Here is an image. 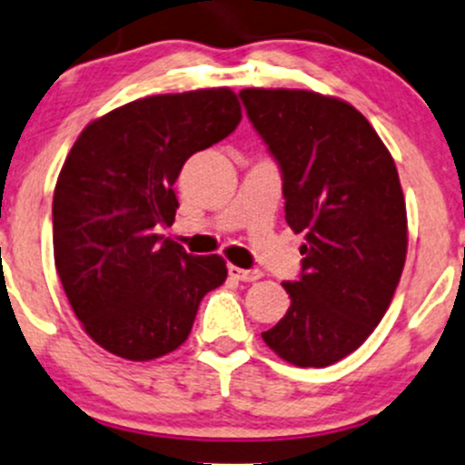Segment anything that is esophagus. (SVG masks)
<instances>
[{"label":"esophagus","mask_w":465,"mask_h":465,"mask_svg":"<svg viewBox=\"0 0 465 465\" xmlns=\"http://www.w3.org/2000/svg\"><path fill=\"white\" fill-rule=\"evenodd\" d=\"M229 275L233 280H241V282H256L258 278H262V272H258V269H241L236 264H229Z\"/></svg>","instance_id":"1"}]
</instances>
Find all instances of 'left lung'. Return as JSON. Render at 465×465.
<instances>
[{"mask_svg": "<svg viewBox=\"0 0 465 465\" xmlns=\"http://www.w3.org/2000/svg\"><path fill=\"white\" fill-rule=\"evenodd\" d=\"M241 99L282 170L287 223L307 244L291 304L262 340L293 366L335 364L384 318L408 252L406 201L389 147L360 110L311 90Z\"/></svg>", "mask_w": 465, "mask_h": 465, "instance_id": "left-lung-1", "label": "left lung"}]
</instances>
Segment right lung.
Returning a JSON list of instances; mask_svg holds the SVG:
<instances>
[{
    "label": "right lung",
    "instance_id": "add662e5",
    "mask_svg": "<svg viewBox=\"0 0 465 465\" xmlns=\"http://www.w3.org/2000/svg\"><path fill=\"white\" fill-rule=\"evenodd\" d=\"M232 88L152 94L90 121L53 198L54 267L85 333L108 353L147 361L176 351L227 262L192 256L158 224L176 216L174 183L196 152L241 124Z\"/></svg>",
    "mask_w": 465,
    "mask_h": 465
}]
</instances>
